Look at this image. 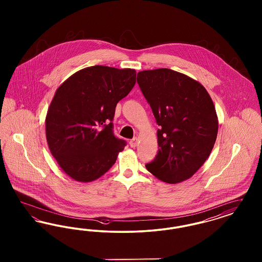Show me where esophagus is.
I'll return each instance as SVG.
<instances>
[{"label":"esophagus","mask_w":262,"mask_h":262,"mask_svg":"<svg viewBox=\"0 0 262 262\" xmlns=\"http://www.w3.org/2000/svg\"><path fill=\"white\" fill-rule=\"evenodd\" d=\"M138 142H139V139H138L137 137H134V138L129 141V145H130L132 147H137Z\"/></svg>","instance_id":"1"}]
</instances>
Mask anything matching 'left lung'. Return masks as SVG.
Instances as JSON below:
<instances>
[{"instance_id": "1", "label": "left lung", "mask_w": 262, "mask_h": 262, "mask_svg": "<svg viewBox=\"0 0 262 262\" xmlns=\"http://www.w3.org/2000/svg\"><path fill=\"white\" fill-rule=\"evenodd\" d=\"M137 80L160 125L158 153L145 167L165 183L184 182L206 161L217 138L211 97L198 80L169 69L139 72Z\"/></svg>"}]
</instances>
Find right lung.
<instances>
[{"label": "right lung", "instance_id": "right-lung-1", "mask_svg": "<svg viewBox=\"0 0 262 262\" xmlns=\"http://www.w3.org/2000/svg\"><path fill=\"white\" fill-rule=\"evenodd\" d=\"M134 69L93 66L57 88L45 119L52 155L73 180L89 183L105 174L125 146L113 135L117 103L136 84Z\"/></svg>", "mask_w": 262, "mask_h": 262}]
</instances>
